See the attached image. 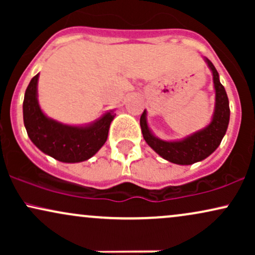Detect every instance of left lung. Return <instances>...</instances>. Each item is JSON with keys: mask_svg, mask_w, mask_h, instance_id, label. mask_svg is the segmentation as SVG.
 Returning a JSON list of instances; mask_svg holds the SVG:
<instances>
[{"mask_svg": "<svg viewBox=\"0 0 255 255\" xmlns=\"http://www.w3.org/2000/svg\"><path fill=\"white\" fill-rule=\"evenodd\" d=\"M207 67L212 73L215 89V109L210 124L189 135L176 140H163L156 136L147 124V111L144 110L140 118L142 136L147 145L168 162L178 165H191L201 162L217 150L230 120L229 99L223 85L219 81V74L209 58L204 57Z\"/></svg>", "mask_w": 255, "mask_h": 255, "instance_id": "1", "label": "left lung"}]
</instances>
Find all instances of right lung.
<instances>
[{
    "label": "right lung",
    "instance_id": "1",
    "mask_svg": "<svg viewBox=\"0 0 255 255\" xmlns=\"http://www.w3.org/2000/svg\"><path fill=\"white\" fill-rule=\"evenodd\" d=\"M39 73L32 78L25 92L22 114L31 141L43 153L62 163H80L90 159L105 144L115 114L107 111L86 125H66L49 118L38 102Z\"/></svg>",
    "mask_w": 255,
    "mask_h": 255
}]
</instances>
